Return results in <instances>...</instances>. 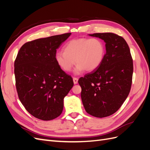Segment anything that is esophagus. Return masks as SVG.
<instances>
[{"label":"esophagus","instance_id":"esophagus-1","mask_svg":"<svg viewBox=\"0 0 150 150\" xmlns=\"http://www.w3.org/2000/svg\"><path fill=\"white\" fill-rule=\"evenodd\" d=\"M73 82L74 84H76L78 82V79L77 78H73Z\"/></svg>","mask_w":150,"mask_h":150}]
</instances>
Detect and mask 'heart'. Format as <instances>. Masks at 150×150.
<instances>
[{"label": "heart", "mask_w": 150, "mask_h": 150, "mask_svg": "<svg viewBox=\"0 0 150 150\" xmlns=\"http://www.w3.org/2000/svg\"><path fill=\"white\" fill-rule=\"evenodd\" d=\"M63 51L55 55L58 66L67 72L77 64L74 72L79 74L84 70L91 72L99 67L105 56V46L102 40L97 38H79L68 42Z\"/></svg>", "instance_id": "b5f03b06"}]
</instances>
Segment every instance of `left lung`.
<instances>
[{"label":"left lung","instance_id":"left-lung-1","mask_svg":"<svg viewBox=\"0 0 150 150\" xmlns=\"http://www.w3.org/2000/svg\"><path fill=\"white\" fill-rule=\"evenodd\" d=\"M106 42V52L96 70L79 78L81 96L86 111L97 117L114 114L129 93L133 72L130 50L126 40L114 33H95Z\"/></svg>","mask_w":150,"mask_h":150}]
</instances>
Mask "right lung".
Here are the masks:
<instances>
[{"label": "right lung", "instance_id": "add662e5", "mask_svg": "<svg viewBox=\"0 0 150 150\" xmlns=\"http://www.w3.org/2000/svg\"><path fill=\"white\" fill-rule=\"evenodd\" d=\"M71 33L35 39L22 46L14 62L18 96L36 118L52 120L60 116L64 98L74 85L71 76L58 66L57 49Z\"/></svg>", "mask_w": 150, "mask_h": 150}]
</instances>
